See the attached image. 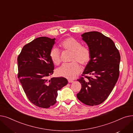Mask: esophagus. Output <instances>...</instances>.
<instances>
[{"label":"esophagus","mask_w":133,"mask_h":133,"mask_svg":"<svg viewBox=\"0 0 133 133\" xmlns=\"http://www.w3.org/2000/svg\"><path fill=\"white\" fill-rule=\"evenodd\" d=\"M68 81L69 83H72V82H73V81L72 80H70V79H68Z\"/></svg>","instance_id":"obj_1"}]
</instances>
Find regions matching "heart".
<instances>
[{
    "label": "heart",
    "mask_w": 133,
    "mask_h": 133,
    "mask_svg": "<svg viewBox=\"0 0 133 133\" xmlns=\"http://www.w3.org/2000/svg\"><path fill=\"white\" fill-rule=\"evenodd\" d=\"M61 46L65 50L73 52L71 61L69 64H63L57 69L56 73L57 75L68 79L75 78L81 72V66L78 63L85 66L88 64L91 58V54L89 49L82 46L80 41L75 39L69 37L61 42ZM50 57L53 62L55 65H59L61 62L60 52L57 48H53L50 51Z\"/></svg>",
    "instance_id": "heart-1"
}]
</instances>
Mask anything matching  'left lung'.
<instances>
[{
    "instance_id": "8db88e82",
    "label": "left lung",
    "mask_w": 133,
    "mask_h": 133,
    "mask_svg": "<svg viewBox=\"0 0 133 133\" xmlns=\"http://www.w3.org/2000/svg\"><path fill=\"white\" fill-rule=\"evenodd\" d=\"M81 37L89 47L91 58L82 74L87 79L81 77L77 80L82 87L76 96L86 105H99L107 99L118 80L120 54L113 41L101 33L86 32Z\"/></svg>"
}]
</instances>
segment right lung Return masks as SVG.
I'll return each instance as SVG.
<instances>
[{"label":"right lung","instance_id":"1","mask_svg":"<svg viewBox=\"0 0 133 133\" xmlns=\"http://www.w3.org/2000/svg\"><path fill=\"white\" fill-rule=\"evenodd\" d=\"M55 38L43 37L25 45L18 55V78L27 98L34 105L48 108L57 102L58 90L68 83L63 77L52 78L54 64L50 53Z\"/></svg>","mask_w":133,"mask_h":133}]
</instances>
